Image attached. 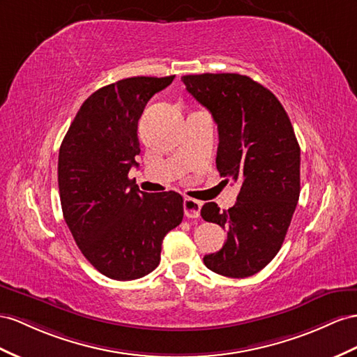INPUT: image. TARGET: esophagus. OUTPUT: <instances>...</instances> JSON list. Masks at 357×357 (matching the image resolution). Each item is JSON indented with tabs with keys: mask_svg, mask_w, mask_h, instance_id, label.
<instances>
[{
	"mask_svg": "<svg viewBox=\"0 0 357 357\" xmlns=\"http://www.w3.org/2000/svg\"><path fill=\"white\" fill-rule=\"evenodd\" d=\"M200 208H202V204L199 200L191 197L184 199V213L188 218H197L200 215Z\"/></svg>",
	"mask_w": 357,
	"mask_h": 357,
	"instance_id": "34e87169",
	"label": "esophagus"
}]
</instances>
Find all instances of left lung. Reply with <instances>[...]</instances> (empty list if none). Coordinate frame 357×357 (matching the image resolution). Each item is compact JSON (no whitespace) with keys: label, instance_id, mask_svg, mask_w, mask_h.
<instances>
[{"label":"left lung","instance_id":"obj_1","mask_svg":"<svg viewBox=\"0 0 357 357\" xmlns=\"http://www.w3.org/2000/svg\"><path fill=\"white\" fill-rule=\"evenodd\" d=\"M188 93L213 114L218 130L217 170L241 184L236 204L200 209L227 231L205 266L226 278H249L276 257L300 196V146L289 117L268 89L240 74L182 77ZM226 179V181H227Z\"/></svg>","mask_w":357,"mask_h":357}]
</instances>
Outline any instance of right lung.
I'll list each match as a JSON object with an SVG mask.
<instances>
[{
  "mask_svg": "<svg viewBox=\"0 0 357 357\" xmlns=\"http://www.w3.org/2000/svg\"><path fill=\"white\" fill-rule=\"evenodd\" d=\"M170 77H132L91 93L59 153L63 217L86 259L104 276L134 280L158 267L164 236L184 217L175 191L143 193L128 178L139 166V119Z\"/></svg>",
  "mask_w": 357,
  "mask_h": 357,
  "instance_id": "right-lung-1",
  "label": "right lung"
}]
</instances>
